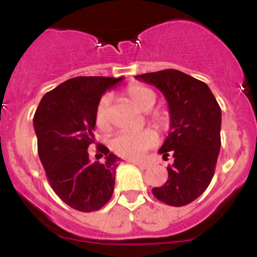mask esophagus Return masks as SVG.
I'll return each instance as SVG.
<instances>
[{
	"mask_svg": "<svg viewBox=\"0 0 257 257\" xmlns=\"http://www.w3.org/2000/svg\"><path fill=\"white\" fill-rule=\"evenodd\" d=\"M132 164L136 165V166L140 167V169H143V170H145V169H148V167H149V165L145 164V163H140V161H132Z\"/></svg>",
	"mask_w": 257,
	"mask_h": 257,
	"instance_id": "1",
	"label": "esophagus"
}]
</instances>
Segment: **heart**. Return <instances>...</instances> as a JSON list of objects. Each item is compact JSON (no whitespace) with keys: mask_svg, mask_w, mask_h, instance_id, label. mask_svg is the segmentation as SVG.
<instances>
[{"mask_svg":"<svg viewBox=\"0 0 257 257\" xmlns=\"http://www.w3.org/2000/svg\"><path fill=\"white\" fill-rule=\"evenodd\" d=\"M126 96L129 97L138 109L148 112L154 107L156 101V94L149 87L140 83H132L126 87ZM109 96H103L98 101L94 112L96 125L101 131H107L109 128ZM153 121L156 126H161L164 118L161 115H154ZM159 143V137L151 129L139 132V133H120L114 137L110 142V149L113 153L121 158L138 160L142 159L145 151L155 147Z\"/></svg>","mask_w":257,"mask_h":257,"instance_id":"b5f03b06","label":"heart"}]
</instances>
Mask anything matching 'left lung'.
<instances>
[{
  "label": "left lung",
  "mask_w": 257,
  "mask_h": 257,
  "mask_svg": "<svg viewBox=\"0 0 257 257\" xmlns=\"http://www.w3.org/2000/svg\"><path fill=\"white\" fill-rule=\"evenodd\" d=\"M137 80L163 92L170 112V133L159 153L174 164L169 180L153 194L182 207L198 198L212 181L220 150L221 110L207 83L174 69L137 75Z\"/></svg>",
  "instance_id": "1"
}]
</instances>
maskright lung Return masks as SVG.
<instances>
[{
    "mask_svg": "<svg viewBox=\"0 0 257 257\" xmlns=\"http://www.w3.org/2000/svg\"><path fill=\"white\" fill-rule=\"evenodd\" d=\"M123 77L79 76L43 96L33 118L38 154L54 192L80 212L101 209L114 190L120 159L98 145L103 163L88 159L94 143V112L102 94Z\"/></svg>",
    "mask_w": 257,
    "mask_h": 257,
    "instance_id": "obj_1",
    "label": "right lung"
}]
</instances>
